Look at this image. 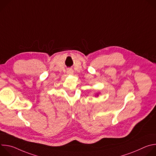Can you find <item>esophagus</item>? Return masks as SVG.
Segmentation results:
<instances>
[{
	"label": "esophagus",
	"instance_id": "34e87169",
	"mask_svg": "<svg viewBox=\"0 0 156 156\" xmlns=\"http://www.w3.org/2000/svg\"><path fill=\"white\" fill-rule=\"evenodd\" d=\"M68 73H69V74H72V73H73V71L69 70V71H68Z\"/></svg>",
	"mask_w": 156,
	"mask_h": 156
}]
</instances>
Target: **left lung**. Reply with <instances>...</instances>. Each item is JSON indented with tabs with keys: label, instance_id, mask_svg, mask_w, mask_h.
I'll use <instances>...</instances> for the list:
<instances>
[{
	"label": "left lung",
	"instance_id": "left-lung-1",
	"mask_svg": "<svg viewBox=\"0 0 156 156\" xmlns=\"http://www.w3.org/2000/svg\"><path fill=\"white\" fill-rule=\"evenodd\" d=\"M96 96H98V94H96Z\"/></svg>",
	"mask_w": 156,
	"mask_h": 156
}]
</instances>
